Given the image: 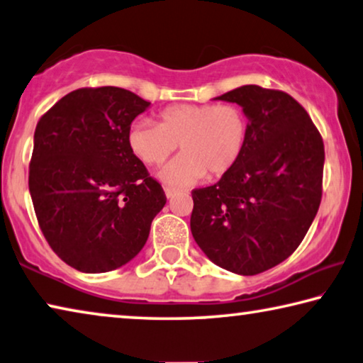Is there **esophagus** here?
Listing matches in <instances>:
<instances>
[{"label": "esophagus", "instance_id": "esophagus-1", "mask_svg": "<svg viewBox=\"0 0 363 363\" xmlns=\"http://www.w3.org/2000/svg\"><path fill=\"white\" fill-rule=\"evenodd\" d=\"M177 194V189H172V188H165V196L172 199Z\"/></svg>", "mask_w": 363, "mask_h": 363}]
</instances>
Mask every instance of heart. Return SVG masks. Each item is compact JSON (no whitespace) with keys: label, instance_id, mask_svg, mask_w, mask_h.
<instances>
[{"label":"heart","instance_id":"1","mask_svg":"<svg viewBox=\"0 0 363 363\" xmlns=\"http://www.w3.org/2000/svg\"><path fill=\"white\" fill-rule=\"evenodd\" d=\"M248 141V120L232 104H182L159 113V125L138 120L128 130V146L141 162L159 165L180 144L183 152L159 170L169 186H189L235 169Z\"/></svg>","mask_w":363,"mask_h":363}]
</instances>
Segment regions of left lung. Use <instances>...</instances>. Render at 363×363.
Here are the masks:
<instances>
[{
    "instance_id": "obj_1",
    "label": "left lung",
    "mask_w": 363,
    "mask_h": 363,
    "mask_svg": "<svg viewBox=\"0 0 363 363\" xmlns=\"http://www.w3.org/2000/svg\"><path fill=\"white\" fill-rule=\"evenodd\" d=\"M242 107L248 141L235 169L194 189L191 233L214 264L255 276L291 256L321 203L325 146L289 94L255 84L216 97Z\"/></svg>"
}]
</instances>
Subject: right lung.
Here are the masks:
<instances>
[{
	"label": "right lung",
	"mask_w": 363,
	"mask_h": 363,
	"mask_svg": "<svg viewBox=\"0 0 363 363\" xmlns=\"http://www.w3.org/2000/svg\"><path fill=\"white\" fill-rule=\"evenodd\" d=\"M149 107L121 87L77 89L37 123L33 209L50 247L77 271L96 274L130 263L167 203L128 146L133 120Z\"/></svg>",
	"instance_id": "right-lung-1"
}]
</instances>
